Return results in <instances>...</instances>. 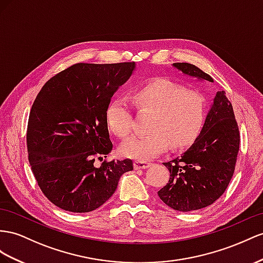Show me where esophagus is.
Returning <instances> with one entry per match:
<instances>
[{"label":"esophagus","instance_id":"esophagus-1","mask_svg":"<svg viewBox=\"0 0 263 263\" xmlns=\"http://www.w3.org/2000/svg\"><path fill=\"white\" fill-rule=\"evenodd\" d=\"M150 165H151V163L150 162H146V161H138V160L134 161V167H136L137 170H139V169H142V170L147 169V167H149Z\"/></svg>","mask_w":263,"mask_h":263}]
</instances>
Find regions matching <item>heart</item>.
<instances>
[{
    "instance_id": "1",
    "label": "heart",
    "mask_w": 263,
    "mask_h": 263,
    "mask_svg": "<svg viewBox=\"0 0 263 263\" xmlns=\"http://www.w3.org/2000/svg\"><path fill=\"white\" fill-rule=\"evenodd\" d=\"M140 110L153 112L150 134L133 136L121 145L123 156L147 161L169 149L185 146L197 139L206 117V102L202 93L184 90L167 79H154L133 92ZM109 129L120 138L129 136L133 126L132 106L125 98L117 97L105 111Z\"/></svg>"
}]
</instances>
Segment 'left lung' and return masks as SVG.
<instances>
[{"instance_id":"obj_1","label":"left lung","mask_w":263,"mask_h":263,"mask_svg":"<svg viewBox=\"0 0 263 263\" xmlns=\"http://www.w3.org/2000/svg\"><path fill=\"white\" fill-rule=\"evenodd\" d=\"M173 69L198 82L213 79L190 63H173ZM240 136L233 107L224 91L215 96L203 127L180 158L163 163L170 179L158 192L173 210L189 212L212 204L226 191L234 172Z\"/></svg>"}]
</instances>
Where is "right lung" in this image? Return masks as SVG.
Here are the masks:
<instances>
[{
	"instance_id": "1",
	"label": "right lung",
	"mask_w": 263,
	"mask_h": 263,
	"mask_svg": "<svg viewBox=\"0 0 263 263\" xmlns=\"http://www.w3.org/2000/svg\"><path fill=\"white\" fill-rule=\"evenodd\" d=\"M137 69L134 62L78 63L46 82L32 105L26 143L32 172L44 196L70 212H90L109 200L132 160L106 158L113 144L106 107Z\"/></svg>"
}]
</instances>
